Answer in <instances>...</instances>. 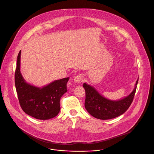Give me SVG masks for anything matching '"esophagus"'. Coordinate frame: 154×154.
I'll return each mask as SVG.
<instances>
[{"label":"esophagus","instance_id":"obj_1","mask_svg":"<svg viewBox=\"0 0 154 154\" xmlns=\"http://www.w3.org/2000/svg\"><path fill=\"white\" fill-rule=\"evenodd\" d=\"M74 81L75 83H81L83 81V76H82V75L80 74V75H78L75 76L74 77Z\"/></svg>","mask_w":154,"mask_h":154}]
</instances>
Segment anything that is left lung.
Returning a JSON list of instances; mask_svg holds the SVG:
<instances>
[{"label": "left lung", "mask_w": 154, "mask_h": 154, "mask_svg": "<svg viewBox=\"0 0 154 154\" xmlns=\"http://www.w3.org/2000/svg\"><path fill=\"white\" fill-rule=\"evenodd\" d=\"M138 82V79L136 82L134 90L129 95L118 100L104 97L93 86L84 83L83 86L86 93V109L93 117L102 120L113 119L122 115L127 110L133 101Z\"/></svg>", "instance_id": "obj_1"}]
</instances>
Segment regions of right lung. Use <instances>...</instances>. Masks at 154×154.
Returning a JSON list of instances; mask_svg holds the SVG:
<instances>
[{
  "instance_id": "1",
  "label": "right lung",
  "mask_w": 154,
  "mask_h": 154,
  "mask_svg": "<svg viewBox=\"0 0 154 154\" xmlns=\"http://www.w3.org/2000/svg\"><path fill=\"white\" fill-rule=\"evenodd\" d=\"M20 52L17 58L14 81L20 105L23 110L37 119L47 120L57 116L60 111V100L67 92L69 77L52 82L42 88L27 83L20 71Z\"/></svg>"
}]
</instances>
